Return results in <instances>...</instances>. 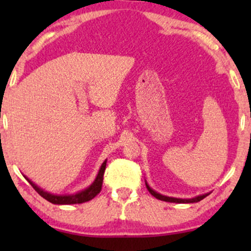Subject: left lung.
Masks as SVG:
<instances>
[{
    "label": "left lung",
    "instance_id": "obj_1",
    "mask_svg": "<svg viewBox=\"0 0 251 251\" xmlns=\"http://www.w3.org/2000/svg\"><path fill=\"white\" fill-rule=\"evenodd\" d=\"M146 184V188H148L149 192L151 194L153 197L157 198V200L159 201H170V203H196V201H200L203 200V198H205L206 196H208L209 194H205V195H201V196H197V197L195 198H191V200H180V198H174V197H166V196H163L160 194H157V192L153 191L150 186L148 185V183Z\"/></svg>",
    "mask_w": 251,
    "mask_h": 251
}]
</instances>
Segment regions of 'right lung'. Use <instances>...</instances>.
I'll return each instance as SVG.
<instances>
[{
  "instance_id": "right-lung-1",
  "label": "right lung",
  "mask_w": 251,
  "mask_h": 251,
  "mask_svg": "<svg viewBox=\"0 0 251 251\" xmlns=\"http://www.w3.org/2000/svg\"><path fill=\"white\" fill-rule=\"evenodd\" d=\"M105 170H106V160L102 163V165L99 170V174H98L96 180H94V183L92 184L89 188L83 190V191H81V192H79V194L70 195V196H55V195L48 194V192L43 191L42 189L37 188L35 184H34L33 181H30L28 178H27V180L29 181L30 185L33 186L34 190H35L37 194L41 196V197L45 198V200L50 201V203H53V204H81V203H85V201L93 200V198L96 197V196L99 194L100 191H101Z\"/></svg>"
}]
</instances>
